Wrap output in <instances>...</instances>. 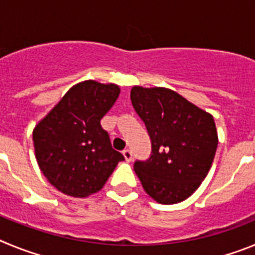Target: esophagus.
Masks as SVG:
<instances>
[{"mask_svg": "<svg viewBox=\"0 0 255 255\" xmlns=\"http://www.w3.org/2000/svg\"><path fill=\"white\" fill-rule=\"evenodd\" d=\"M123 154H124V157H125L126 162H131L132 161V153H131V150H130V149H124Z\"/></svg>", "mask_w": 255, "mask_h": 255, "instance_id": "34e87169", "label": "esophagus"}]
</instances>
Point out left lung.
Wrapping results in <instances>:
<instances>
[{
	"label": "left lung",
	"mask_w": 255,
	"mask_h": 255,
	"mask_svg": "<svg viewBox=\"0 0 255 255\" xmlns=\"http://www.w3.org/2000/svg\"><path fill=\"white\" fill-rule=\"evenodd\" d=\"M130 98L152 141V154L135 162V173L155 202L180 203L211 170L218 144L213 116L167 88L132 87Z\"/></svg>",
	"instance_id": "8db88e82"
}]
</instances>
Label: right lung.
Wrapping results in <instances>:
<instances>
[{"mask_svg": "<svg viewBox=\"0 0 255 255\" xmlns=\"http://www.w3.org/2000/svg\"><path fill=\"white\" fill-rule=\"evenodd\" d=\"M119 94L116 84L79 83L33 130L38 166L61 193L75 198L94 194L125 159L101 126Z\"/></svg>", "mask_w": 255, "mask_h": 255, "instance_id": "right-lung-1", "label": "right lung"}]
</instances>
